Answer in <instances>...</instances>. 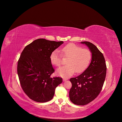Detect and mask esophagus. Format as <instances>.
Here are the masks:
<instances>
[{"label": "esophagus", "mask_w": 122, "mask_h": 122, "mask_svg": "<svg viewBox=\"0 0 122 122\" xmlns=\"http://www.w3.org/2000/svg\"><path fill=\"white\" fill-rule=\"evenodd\" d=\"M63 81H67V79H63Z\"/></svg>", "instance_id": "obj_1"}]
</instances>
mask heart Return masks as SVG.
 Wrapping results in <instances>:
<instances>
[{
	"instance_id": "b5f03b06",
	"label": "heart",
	"mask_w": 122,
	"mask_h": 122,
	"mask_svg": "<svg viewBox=\"0 0 122 122\" xmlns=\"http://www.w3.org/2000/svg\"><path fill=\"white\" fill-rule=\"evenodd\" d=\"M62 56L67 58V65L58 69L57 73L64 78H68L75 72L80 73L85 71L91 60L92 54L87 48H82L74 43H69L60 50L55 49L51 52L50 56L51 63L56 67L60 66Z\"/></svg>"
}]
</instances>
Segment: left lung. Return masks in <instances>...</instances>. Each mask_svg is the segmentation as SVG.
<instances>
[{
	"mask_svg": "<svg viewBox=\"0 0 122 122\" xmlns=\"http://www.w3.org/2000/svg\"><path fill=\"white\" fill-rule=\"evenodd\" d=\"M92 53V58L88 68L81 74L70 79L72 87L69 97L72 103L85 105L97 97L103 87L106 75V65L104 56L95 45L82 41Z\"/></svg>",
	"mask_w": 122,
	"mask_h": 122,
	"instance_id": "8db88e82",
	"label": "left lung"
}]
</instances>
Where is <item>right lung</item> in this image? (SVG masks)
Instances as JSON below:
<instances>
[{
    "label": "right lung",
    "mask_w": 122,
    "mask_h": 122,
    "mask_svg": "<svg viewBox=\"0 0 122 122\" xmlns=\"http://www.w3.org/2000/svg\"><path fill=\"white\" fill-rule=\"evenodd\" d=\"M63 43L39 38L28 44L22 52L17 73L23 91L31 100L37 102L50 101L56 87L62 83L61 78L50 77L54 70L50 56Z\"/></svg>",
    "instance_id": "1"
}]
</instances>
